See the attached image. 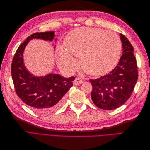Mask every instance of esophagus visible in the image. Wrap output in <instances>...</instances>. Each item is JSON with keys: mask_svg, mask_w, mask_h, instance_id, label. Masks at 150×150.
<instances>
[{"mask_svg": "<svg viewBox=\"0 0 150 150\" xmlns=\"http://www.w3.org/2000/svg\"><path fill=\"white\" fill-rule=\"evenodd\" d=\"M83 83V80L80 78H76L74 81V84L75 85H79Z\"/></svg>", "mask_w": 150, "mask_h": 150, "instance_id": "34e87169", "label": "esophagus"}]
</instances>
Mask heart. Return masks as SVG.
<instances>
[{
  "mask_svg": "<svg viewBox=\"0 0 150 150\" xmlns=\"http://www.w3.org/2000/svg\"><path fill=\"white\" fill-rule=\"evenodd\" d=\"M64 48L57 49V63L63 69L72 71L78 57L83 69L90 75L103 76L114 69L118 62L121 42L112 32L99 28H82L68 33Z\"/></svg>",
  "mask_w": 150,
  "mask_h": 150,
  "instance_id": "heart-1",
  "label": "heart"
}]
</instances>
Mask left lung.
<instances>
[{"label":"left lung","instance_id":"left-lung-1","mask_svg":"<svg viewBox=\"0 0 150 150\" xmlns=\"http://www.w3.org/2000/svg\"><path fill=\"white\" fill-rule=\"evenodd\" d=\"M122 54L118 64L107 75L90 79L93 86L91 96L97 107L105 110H115L130 98L138 78L133 47L124 35L120 34Z\"/></svg>","mask_w":150,"mask_h":150}]
</instances>
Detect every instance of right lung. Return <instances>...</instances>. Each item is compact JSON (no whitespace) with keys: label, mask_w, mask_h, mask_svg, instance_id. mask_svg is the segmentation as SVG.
I'll return each mask as SVG.
<instances>
[{"label":"right lung","mask_w":150,"mask_h":150,"mask_svg":"<svg viewBox=\"0 0 150 150\" xmlns=\"http://www.w3.org/2000/svg\"><path fill=\"white\" fill-rule=\"evenodd\" d=\"M54 31L36 33L30 35L18 47L11 65V74L16 93L32 110L47 115L57 110L65 100L64 94L72 86L75 77L66 78L57 74L35 77L24 64L23 52L30 40L41 39L51 41Z\"/></svg>","instance_id":"add662e5"}]
</instances>
